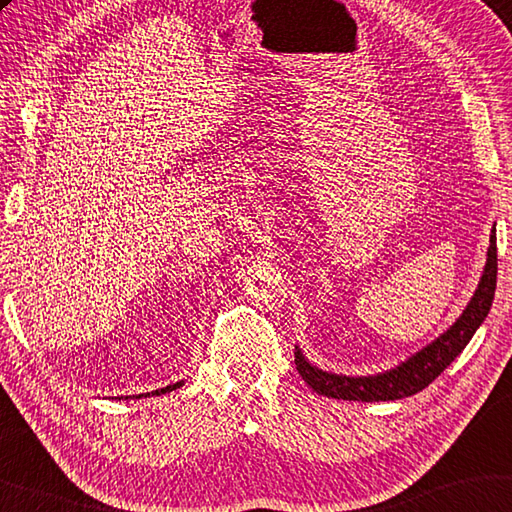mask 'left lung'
<instances>
[{"instance_id":"left-lung-1","label":"left lung","mask_w":512,"mask_h":512,"mask_svg":"<svg viewBox=\"0 0 512 512\" xmlns=\"http://www.w3.org/2000/svg\"><path fill=\"white\" fill-rule=\"evenodd\" d=\"M494 288H497V233L492 231L488 263H485L479 290L474 292L472 301H469L465 313L458 317L456 324L447 333H442L438 340L431 342L429 347H424L420 354H415L406 363L385 374L356 376L354 379V376H338L317 370L311 363H306L299 349H295L297 372L308 383V388H313L317 395L331 399L390 401L417 395L426 385L438 379L447 370V365H451V360L472 340V335L490 313Z\"/></svg>"}]
</instances>
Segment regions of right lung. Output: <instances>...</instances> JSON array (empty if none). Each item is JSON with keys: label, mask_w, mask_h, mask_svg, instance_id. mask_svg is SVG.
<instances>
[{"label": "right lung", "mask_w": 512, "mask_h": 512, "mask_svg": "<svg viewBox=\"0 0 512 512\" xmlns=\"http://www.w3.org/2000/svg\"><path fill=\"white\" fill-rule=\"evenodd\" d=\"M179 385H183V381H179V383H174V385H167V388H161V390H154L152 395H163V392H170V390H177ZM149 395V392H147ZM147 395H138V397H147Z\"/></svg>", "instance_id": "right-lung-1"}]
</instances>
